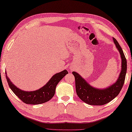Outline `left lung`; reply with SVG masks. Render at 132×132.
I'll use <instances>...</instances> for the list:
<instances>
[{
	"mask_svg": "<svg viewBox=\"0 0 132 132\" xmlns=\"http://www.w3.org/2000/svg\"><path fill=\"white\" fill-rule=\"evenodd\" d=\"M113 40L117 49L120 52L122 59L121 72L116 83L106 89H96L88 84L75 71L72 72L75 78L77 94L80 99L88 104L102 106L107 104L118 95L123 87L127 70V61L118 42L114 37Z\"/></svg>",
	"mask_w": 132,
	"mask_h": 132,
	"instance_id": "left-lung-1",
	"label": "left lung"
}]
</instances>
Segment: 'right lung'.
<instances>
[{
    "instance_id": "1",
    "label": "right lung",
    "mask_w": 132,
    "mask_h": 132,
    "mask_svg": "<svg viewBox=\"0 0 132 132\" xmlns=\"http://www.w3.org/2000/svg\"><path fill=\"white\" fill-rule=\"evenodd\" d=\"M67 74H68V71L64 70L55 74L44 87L32 92H26L20 89L13 84L7 76L6 79L10 89L23 103L29 104H39L44 103L52 99L55 92L57 84Z\"/></svg>"
}]
</instances>
